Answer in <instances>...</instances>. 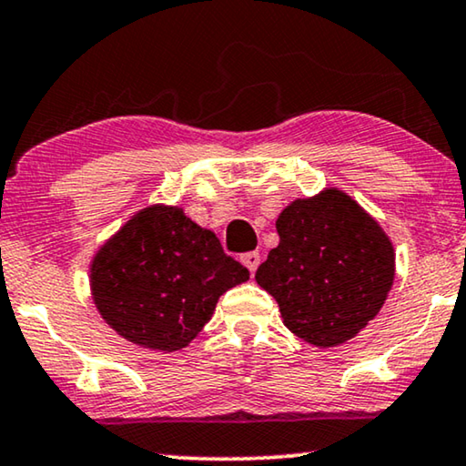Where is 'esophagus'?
Wrapping results in <instances>:
<instances>
[{
    "label": "esophagus",
    "instance_id": "34e87169",
    "mask_svg": "<svg viewBox=\"0 0 466 466\" xmlns=\"http://www.w3.org/2000/svg\"><path fill=\"white\" fill-rule=\"evenodd\" d=\"M240 259H242V263H245V266L248 268V272H255V269H257V266H259V253H257V251H248V253H245V255H242L240 257Z\"/></svg>",
    "mask_w": 466,
    "mask_h": 466
}]
</instances>
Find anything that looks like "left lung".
I'll use <instances>...</instances> for the list:
<instances>
[{
	"mask_svg": "<svg viewBox=\"0 0 466 466\" xmlns=\"http://www.w3.org/2000/svg\"><path fill=\"white\" fill-rule=\"evenodd\" d=\"M276 230L280 245L257 268L255 280L278 301L284 326L316 347L350 341L391 289V240L337 188L290 203Z\"/></svg>",
	"mask_w": 466,
	"mask_h": 466,
	"instance_id": "1",
	"label": "left lung"
}]
</instances>
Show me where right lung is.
<instances>
[{
	"instance_id": "add662e5",
	"label": "right lung",
	"mask_w": 466,
	"mask_h": 466,
	"mask_svg": "<svg viewBox=\"0 0 466 466\" xmlns=\"http://www.w3.org/2000/svg\"><path fill=\"white\" fill-rule=\"evenodd\" d=\"M248 269L177 207L134 215L92 261L94 303L123 339L158 351L188 345Z\"/></svg>"
}]
</instances>
